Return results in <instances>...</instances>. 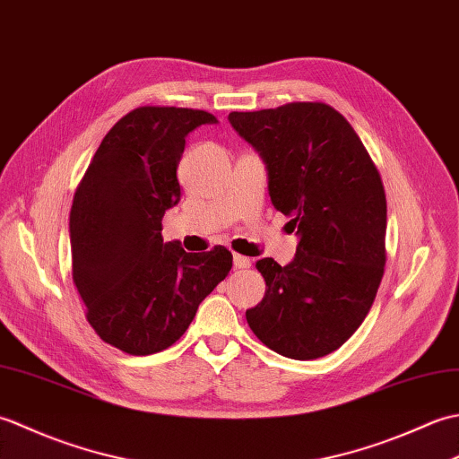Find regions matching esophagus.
<instances>
[{
  "label": "esophagus",
  "mask_w": 459,
  "mask_h": 459,
  "mask_svg": "<svg viewBox=\"0 0 459 459\" xmlns=\"http://www.w3.org/2000/svg\"><path fill=\"white\" fill-rule=\"evenodd\" d=\"M232 262H235V268H238V270H242V268H250V258H247V256H242V255H235L232 256Z\"/></svg>",
  "instance_id": "esophagus-1"
}]
</instances>
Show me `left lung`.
Segmentation results:
<instances>
[{"mask_svg": "<svg viewBox=\"0 0 459 459\" xmlns=\"http://www.w3.org/2000/svg\"><path fill=\"white\" fill-rule=\"evenodd\" d=\"M229 122L260 153L272 204L299 238L290 264L256 262L266 294L247 309L248 325L290 359L333 353L363 324L385 272L380 175L351 124L324 102L230 112Z\"/></svg>", "mask_w": 459, "mask_h": 459, "instance_id": "8db88e82", "label": "left lung"}]
</instances>
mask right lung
I'll return each instance as SVG.
<instances>
[{
	"label": "right lung",
	"mask_w": 459,
	"mask_h": 459,
	"mask_svg": "<svg viewBox=\"0 0 459 459\" xmlns=\"http://www.w3.org/2000/svg\"><path fill=\"white\" fill-rule=\"evenodd\" d=\"M217 122L204 110L135 108L104 135L74 193L68 221L74 286L92 329L124 353L171 347L232 268L224 247L191 255L161 237L165 211L181 199L185 138Z\"/></svg>",
	"instance_id": "right-lung-1"
}]
</instances>
